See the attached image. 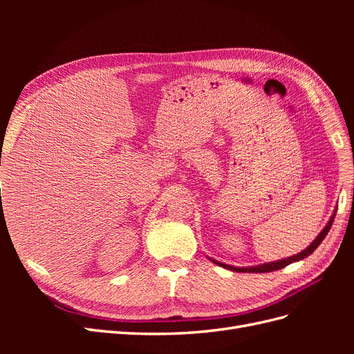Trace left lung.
Masks as SVG:
<instances>
[{"label": "left lung", "mask_w": 354, "mask_h": 354, "mask_svg": "<svg viewBox=\"0 0 354 354\" xmlns=\"http://www.w3.org/2000/svg\"><path fill=\"white\" fill-rule=\"evenodd\" d=\"M334 216H335V212H334ZM334 216L330 217V220L325 226V229L319 233V236L312 242V245L307 246V248L303 252H299V254L292 255V257H288V259H285V260H279V261H274V263H267V264L255 266V267H233V266L218 263L216 260H212V261L216 263V264H218V266H221V267H224V269H229V270H233V272H243V273H267V272H274V270L283 269V267H286L288 264L306 259V257H308L310 254H312L317 248V246L320 245V242H322L325 239L326 234H328V232H329V229L332 226V223H334Z\"/></svg>", "instance_id": "1"}]
</instances>
